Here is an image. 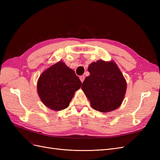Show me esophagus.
<instances>
[{
	"instance_id": "esophagus-1",
	"label": "esophagus",
	"mask_w": 160,
	"mask_h": 160,
	"mask_svg": "<svg viewBox=\"0 0 160 160\" xmlns=\"http://www.w3.org/2000/svg\"><path fill=\"white\" fill-rule=\"evenodd\" d=\"M79 79H80V80H81V81L82 82V83H83V81H84V79H85V76H84V75H81V76H80Z\"/></svg>"
}]
</instances>
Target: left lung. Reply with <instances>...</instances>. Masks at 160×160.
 <instances>
[{
  "mask_svg": "<svg viewBox=\"0 0 160 160\" xmlns=\"http://www.w3.org/2000/svg\"><path fill=\"white\" fill-rule=\"evenodd\" d=\"M81 89L90 101L91 108L102 113L110 112L122 105L127 83L122 71L113 61L98 60L88 67Z\"/></svg>",
  "mask_w": 160,
  "mask_h": 160,
  "instance_id": "left-lung-1",
  "label": "left lung"
}]
</instances>
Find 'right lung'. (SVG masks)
<instances>
[{
    "label": "right lung",
    "instance_id": "add662e5",
    "mask_svg": "<svg viewBox=\"0 0 160 160\" xmlns=\"http://www.w3.org/2000/svg\"><path fill=\"white\" fill-rule=\"evenodd\" d=\"M81 86L75 71L60 61L42 72L37 81V93L46 107L61 111L68 107Z\"/></svg>",
    "mask_w": 160,
    "mask_h": 160
}]
</instances>
